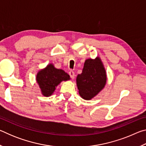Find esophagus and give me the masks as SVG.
<instances>
[{
	"label": "esophagus",
	"mask_w": 146,
	"mask_h": 146,
	"mask_svg": "<svg viewBox=\"0 0 146 146\" xmlns=\"http://www.w3.org/2000/svg\"><path fill=\"white\" fill-rule=\"evenodd\" d=\"M69 75H70V77L72 78V79H74V78H75V73H74V71H70V72H69Z\"/></svg>",
	"instance_id": "34e87169"
}]
</instances>
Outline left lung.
<instances>
[{
  "label": "left lung",
  "instance_id": "8db88e82",
  "mask_svg": "<svg viewBox=\"0 0 146 146\" xmlns=\"http://www.w3.org/2000/svg\"><path fill=\"white\" fill-rule=\"evenodd\" d=\"M78 93L83 99L90 100L97 96L107 82L106 69L101 58H88L85 60L82 73L76 79Z\"/></svg>",
  "mask_w": 146,
  "mask_h": 146
}]
</instances>
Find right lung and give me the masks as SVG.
Wrapping results in <instances>:
<instances>
[{
    "label": "right lung",
    "instance_id": "obj_1",
    "mask_svg": "<svg viewBox=\"0 0 146 146\" xmlns=\"http://www.w3.org/2000/svg\"><path fill=\"white\" fill-rule=\"evenodd\" d=\"M70 79L67 73L61 69L56 68L52 63H49L46 68L39 70L36 76V82L42 95L46 97L52 95L60 82Z\"/></svg>",
    "mask_w": 146,
    "mask_h": 146
}]
</instances>
